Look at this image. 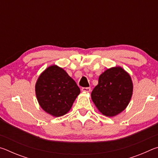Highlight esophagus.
Masks as SVG:
<instances>
[{"label":"esophagus","instance_id":"1","mask_svg":"<svg viewBox=\"0 0 158 158\" xmlns=\"http://www.w3.org/2000/svg\"><path fill=\"white\" fill-rule=\"evenodd\" d=\"M90 87H83L82 89H81V90L82 91H84V92H87V93H89V92H90Z\"/></svg>","mask_w":158,"mask_h":158}]
</instances>
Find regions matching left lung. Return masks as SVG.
I'll return each mask as SVG.
<instances>
[{
  "mask_svg": "<svg viewBox=\"0 0 158 158\" xmlns=\"http://www.w3.org/2000/svg\"><path fill=\"white\" fill-rule=\"evenodd\" d=\"M133 85L129 74L121 68L106 69L99 77L91 98L98 110L106 116L123 111L130 102Z\"/></svg>",
  "mask_w": 158,
  "mask_h": 158,
  "instance_id": "left-lung-1",
  "label": "left lung"
}]
</instances>
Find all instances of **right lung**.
Segmentation results:
<instances>
[{"instance_id":"obj_1","label":"right lung","mask_w":158,"mask_h":158,"mask_svg":"<svg viewBox=\"0 0 158 158\" xmlns=\"http://www.w3.org/2000/svg\"><path fill=\"white\" fill-rule=\"evenodd\" d=\"M35 93L41 107L48 114L58 117L69 111L80 89L65 70L52 65L39 77Z\"/></svg>"}]
</instances>
